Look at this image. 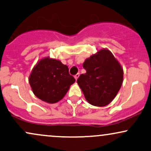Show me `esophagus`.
Instances as JSON below:
<instances>
[{
	"label": "esophagus",
	"instance_id": "1",
	"mask_svg": "<svg viewBox=\"0 0 151 151\" xmlns=\"http://www.w3.org/2000/svg\"><path fill=\"white\" fill-rule=\"evenodd\" d=\"M79 77V73H77V74H76L75 75H74V78H75V79L76 80H77V79H78V77Z\"/></svg>",
	"mask_w": 151,
	"mask_h": 151
}]
</instances>
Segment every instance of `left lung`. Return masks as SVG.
I'll return each instance as SVG.
<instances>
[{
	"mask_svg": "<svg viewBox=\"0 0 151 151\" xmlns=\"http://www.w3.org/2000/svg\"><path fill=\"white\" fill-rule=\"evenodd\" d=\"M83 67L86 72L77 79L85 99L96 106L108 105L116 96L124 79V70L113 54L102 49L86 59Z\"/></svg>",
	"mask_w": 151,
	"mask_h": 151,
	"instance_id": "1",
	"label": "left lung"
}]
</instances>
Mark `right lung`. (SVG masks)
<instances>
[{"label": "right lung", "instance_id": "1", "mask_svg": "<svg viewBox=\"0 0 151 151\" xmlns=\"http://www.w3.org/2000/svg\"><path fill=\"white\" fill-rule=\"evenodd\" d=\"M75 79L60 60L43 58L32 69L29 83L34 94L42 101L55 104L62 99Z\"/></svg>", "mask_w": 151, "mask_h": 151}]
</instances>
